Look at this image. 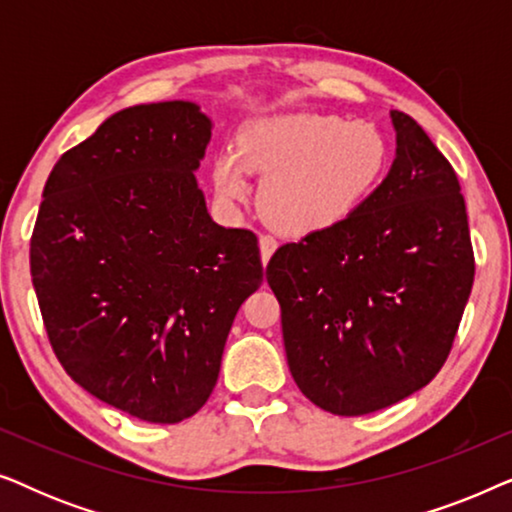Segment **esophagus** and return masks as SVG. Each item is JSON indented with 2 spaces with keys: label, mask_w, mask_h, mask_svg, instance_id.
<instances>
[{
  "label": "esophagus",
  "mask_w": 512,
  "mask_h": 512,
  "mask_svg": "<svg viewBox=\"0 0 512 512\" xmlns=\"http://www.w3.org/2000/svg\"><path fill=\"white\" fill-rule=\"evenodd\" d=\"M258 247H261V261H263V265H268L270 256L275 254V249H277V240L272 235H261V240H258Z\"/></svg>",
  "instance_id": "obj_1"
}]
</instances>
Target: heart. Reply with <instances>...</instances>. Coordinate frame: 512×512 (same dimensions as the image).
Masks as SVG:
<instances>
[{
	"mask_svg": "<svg viewBox=\"0 0 512 512\" xmlns=\"http://www.w3.org/2000/svg\"><path fill=\"white\" fill-rule=\"evenodd\" d=\"M389 167V137L375 123L284 111L237 130L235 151L214 160V186L233 205L249 195V174H258L268 219L293 235H312L359 212Z\"/></svg>",
	"mask_w": 512,
	"mask_h": 512,
	"instance_id": "obj_1",
	"label": "heart"
}]
</instances>
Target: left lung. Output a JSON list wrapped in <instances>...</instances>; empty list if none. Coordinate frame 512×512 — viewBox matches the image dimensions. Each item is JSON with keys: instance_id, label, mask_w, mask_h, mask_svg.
Returning a JSON list of instances; mask_svg holds the SVG:
<instances>
[{"instance_id": "1", "label": "left lung", "mask_w": 512, "mask_h": 512, "mask_svg": "<svg viewBox=\"0 0 512 512\" xmlns=\"http://www.w3.org/2000/svg\"><path fill=\"white\" fill-rule=\"evenodd\" d=\"M396 158L345 223L289 242L265 277L298 389L359 417L426 387L450 354L475 263L457 174L415 118L391 111Z\"/></svg>"}]
</instances>
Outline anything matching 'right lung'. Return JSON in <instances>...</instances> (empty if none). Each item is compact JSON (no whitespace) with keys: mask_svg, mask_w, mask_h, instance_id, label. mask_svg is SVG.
<instances>
[{"mask_svg":"<svg viewBox=\"0 0 512 512\" xmlns=\"http://www.w3.org/2000/svg\"><path fill=\"white\" fill-rule=\"evenodd\" d=\"M195 102L109 116L55 163L30 242L53 352L76 384L151 424L207 403L240 305L263 282L251 230L207 212Z\"/></svg>","mask_w":512,"mask_h":512,"instance_id":"right-lung-1","label":"right lung"}]
</instances>
